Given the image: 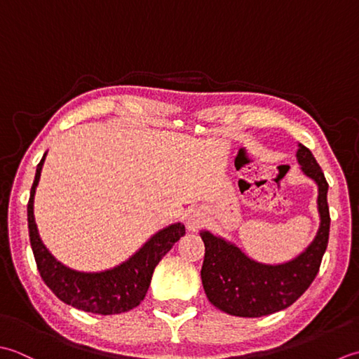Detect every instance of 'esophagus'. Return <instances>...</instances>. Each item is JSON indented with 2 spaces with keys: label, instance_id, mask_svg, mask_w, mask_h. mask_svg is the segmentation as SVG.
Returning a JSON list of instances; mask_svg holds the SVG:
<instances>
[{
  "label": "esophagus",
  "instance_id": "esophagus-1",
  "mask_svg": "<svg viewBox=\"0 0 359 359\" xmlns=\"http://www.w3.org/2000/svg\"><path fill=\"white\" fill-rule=\"evenodd\" d=\"M186 224L189 231H198L201 226L204 224V214L200 209H192L189 210V214L186 217Z\"/></svg>",
  "mask_w": 359,
  "mask_h": 359
}]
</instances>
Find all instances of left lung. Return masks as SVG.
<instances>
[{
    "instance_id": "1",
    "label": "left lung",
    "mask_w": 359,
    "mask_h": 359,
    "mask_svg": "<svg viewBox=\"0 0 359 359\" xmlns=\"http://www.w3.org/2000/svg\"><path fill=\"white\" fill-rule=\"evenodd\" d=\"M296 159L305 177L318 186L319 229L311 243L285 263H260L240 248L209 231H201L204 262L203 288L209 302L232 316L260 318L288 309L301 297L316 277L330 232V212L327 204L328 184L313 153L297 144Z\"/></svg>"
}]
</instances>
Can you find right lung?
Returning <instances> with one entry per match:
<instances>
[{"label": "right lung", "mask_w": 359, "mask_h": 359, "mask_svg": "<svg viewBox=\"0 0 359 359\" xmlns=\"http://www.w3.org/2000/svg\"><path fill=\"white\" fill-rule=\"evenodd\" d=\"M48 151L36 165L27 203V226L32 252L41 279L62 302L94 314H119L133 310L144 301L153 271L161 259L184 236L182 223L159 229L130 257L105 271H77L58 262L43 243L34 217V198Z\"/></svg>", "instance_id": "right-lung-1"}]
</instances>
